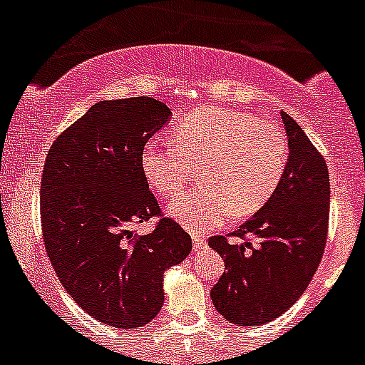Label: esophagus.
Returning <instances> with one entry per match:
<instances>
[{
    "mask_svg": "<svg viewBox=\"0 0 365 365\" xmlns=\"http://www.w3.org/2000/svg\"><path fill=\"white\" fill-rule=\"evenodd\" d=\"M192 241H193V250H195V252H201L202 248H206L205 235H193Z\"/></svg>",
    "mask_w": 365,
    "mask_h": 365,
    "instance_id": "34e87169",
    "label": "esophagus"
}]
</instances>
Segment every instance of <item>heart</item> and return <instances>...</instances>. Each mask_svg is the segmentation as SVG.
<instances>
[{
  "label": "heart",
  "mask_w": 365,
  "mask_h": 365,
  "mask_svg": "<svg viewBox=\"0 0 365 365\" xmlns=\"http://www.w3.org/2000/svg\"><path fill=\"white\" fill-rule=\"evenodd\" d=\"M173 143L146 144L140 166L160 197H172L202 168L205 188L182 193L168 206L180 227L206 234L232 214L247 217L278 188L289 150L278 125L250 113L205 108L180 122Z\"/></svg>",
  "instance_id": "obj_1"
}]
</instances>
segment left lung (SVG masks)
I'll return each instance as SVG.
<instances>
[{
  "label": "left lung",
  "mask_w": 365,
  "mask_h": 365,
  "mask_svg": "<svg viewBox=\"0 0 365 365\" xmlns=\"http://www.w3.org/2000/svg\"><path fill=\"white\" fill-rule=\"evenodd\" d=\"M289 143L285 172L272 197L234 235L252 243L230 245L214 235L208 245L225 257L210 296L225 320L245 327L269 324L298 302L320 265L329 225V172L298 122L279 113Z\"/></svg>",
  "instance_id": "obj_1"
}]
</instances>
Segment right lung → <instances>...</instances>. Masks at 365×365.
Instances as JSON below:
<instances>
[{"instance_id": "obj_1", "label": "right lung", "mask_w": 365, "mask_h": 365, "mask_svg": "<svg viewBox=\"0 0 365 365\" xmlns=\"http://www.w3.org/2000/svg\"><path fill=\"white\" fill-rule=\"evenodd\" d=\"M170 118V108L150 96L102 100L54 140L45 160L40 212L51 265L78 307L111 327L150 324L164 303V272L192 250L173 219L135 234L160 214L140 155Z\"/></svg>"}]
</instances>
